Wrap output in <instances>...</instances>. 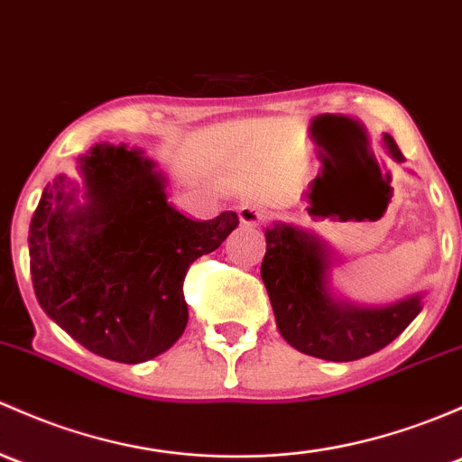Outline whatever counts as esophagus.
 I'll list each match as a JSON object with an SVG mask.
<instances>
[{"label": "esophagus", "mask_w": 462, "mask_h": 462, "mask_svg": "<svg viewBox=\"0 0 462 462\" xmlns=\"http://www.w3.org/2000/svg\"><path fill=\"white\" fill-rule=\"evenodd\" d=\"M239 218L244 226H261V223L265 221V212L259 210L256 206H252V203H245V206H239Z\"/></svg>", "instance_id": "1"}]
</instances>
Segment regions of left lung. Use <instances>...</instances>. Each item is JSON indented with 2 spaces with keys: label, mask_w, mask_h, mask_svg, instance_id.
Returning <instances> with one entry per match:
<instances>
[{
  "label": "left lung",
  "mask_w": 462,
  "mask_h": 462,
  "mask_svg": "<svg viewBox=\"0 0 462 462\" xmlns=\"http://www.w3.org/2000/svg\"><path fill=\"white\" fill-rule=\"evenodd\" d=\"M387 154L405 162L390 134H383ZM261 279L268 288L276 328L299 352L323 361L347 363L370 356L392 341L423 310V292L390 305H358L332 283L334 254L314 232L292 223L265 227Z\"/></svg>",
  "instance_id": "obj_1"
}]
</instances>
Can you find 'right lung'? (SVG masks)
I'll list each match as a JSON object with an SVG mask.
<instances>
[{
  "mask_svg": "<svg viewBox=\"0 0 462 462\" xmlns=\"http://www.w3.org/2000/svg\"><path fill=\"white\" fill-rule=\"evenodd\" d=\"M81 183L43 188L28 230L43 312L77 343L116 363H143L188 323L183 279L239 226L236 212L192 221L142 148L97 143L77 159Z\"/></svg>",
  "mask_w": 462,
  "mask_h": 462,
  "instance_id": "right-lung-1",
  "label": "right lung"
}]
</instances>
